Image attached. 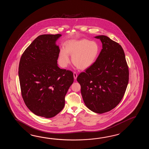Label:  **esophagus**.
<instances>
[{
	"label": "esophagus",
	"instance_id": "obj_1",
	"mask_svg": "<svg viewBox=\"0 0 149 149\" xmlns=\"http://www.w3.org/2000/svg\"><path fill=\"white\" fill-rule=\"evenodd\" d=\"M77 74L76 72H73V77H74V80H76L77 79Z\"/></svg>",
	"mask_w": 149,
	"mask_h": 149
}]
</instances>
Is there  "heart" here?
I'll list each match as a JSON object with an SVG mask.
<instances>
[{"label":"heart","instance_id":"b5f03b06","mask_svg":"<svg viewBox=\"0 0 149 149\" xmlns=\"http://www.w3.org/2000/svg\"><path fill=\"white\" fill-rule=\"evenodd\" d=\"M100 53V46L95 41L86 39L71 40L65 44L64 49L61 50L58 61L62 67H66L70 63L69 56H72V62L78 69L85 70L95 63Z\"/></svg>","mask_w":149,"mask_h":149}]
</instances>
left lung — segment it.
<instances>
[{
	"label": "left lung",
	"instance_id": "1",
	"mask_svg": "<svg viewBox=\"0 0 149 149\" xmlns=\"http://www.w3.org/2000/svg\"><path fill=\"white\" fill-rule=\"evenodd\" d=\"M95 38L101 41V51L94 64L80 73L77 80L86 106L101 114L120 103L128 83L129 71L120 45L106 36Z\"/></svg>",
	"mask_w": 149,
	"mask_h": 149
}]
</instances>
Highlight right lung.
I'll use <instances>...</instances> for the list:
<instances>
[{"mask_svg": "<svg viewBox=\"0 0 149 149\" xmlns=\"http://www.w3.org/2000/svg\"><path fill=\"white\" fill-rule=\"evenodd\" d=\"M61 36H39L19 61V84L25 105L34 114L46 118L62 111L65 96L73 82L72 72L57 65L60 50L56 42Z\"/></svg>", "mask_w": 149, "mask_h": 149, "instance_id": "1", "label": "right lung"}]
</instances>
